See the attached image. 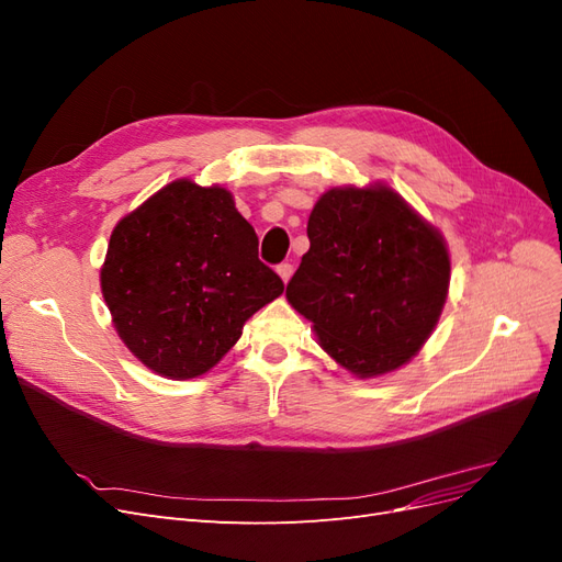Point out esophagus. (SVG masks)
<instances>
[{"instance_id":"34e87169","label":"esophagus","mask_w":562,"mask_h":562,"mask_svg":"<svg viewBox=\"0 0 562 562\" xmlns=\"http://www.w3.org/2000/svg\"><path fill=\"white\" fill-rule=\"evenodd\" d=\"M277 271H279V277L283 279V283H288V281H291V277H293L295 267H293L291 262H281V265L277 267Z\"/></svg>"}]
</instances>
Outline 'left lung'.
Instances as JSON below:
<instances>
[{"label":"left lung","instance_id":"8db88e82","mask_svg":"<svg viewBox=\"0 0 562 562\" xmlns=\"http://www.w3.org/2000/svg\"><path fill=\"white\" fill-rule=\"evenodd\" d=\"M285 297L353 375L396 370L427 342L450 283L440 234L389 187L330 190Z\"/></svg>","mask_w":562,"mask_h":562}]
</instances>
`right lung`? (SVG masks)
<instances>
[{
	"instance_id": "add662e5",
	"label": "right lung",
	"mask_w": 562,
	"mask_h": 562,
	"mask_svg": "<svg viewBox=\"0 0 562 562\" xmlns=\"http://www.w3.org/2000/svg\"><path fill=\"white\" fill-rule=\"evenodd\" d=\"M100 285L124 345L173 380L211 370L244 323L283 293L232 194L190 180L164 187L114 227Z\"/></svg>"
}]
</instances>
